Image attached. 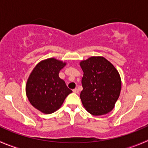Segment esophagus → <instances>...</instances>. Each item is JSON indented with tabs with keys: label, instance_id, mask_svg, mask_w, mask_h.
<instances>
[{
	"label": "esophagus",
	"instance_id": "obj_1",
	"mask_svg": "<svg viewBox=\"0 0 148 148\" xmlns=\"http://www.w3.org/2000/svg\"><path fill=\"white\" fill-rule=\"evenodd\" d=\"M73 92H74V93H79V89H77V88H75V89H73Z\"/></svg>",
	"mask_w": 148,
	"mask_h": 148
}]
</instances>
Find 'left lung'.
<instances>
[{"label": "left lung", "instance_id": "left-lung-1", "mask_svg": "<svg viewBox=\"0 0 148 148\" xmlns=\"http://www.w3.org/2000/svg\"><path fill=\"white\" fill-rule=\"evenodd\" d=\"M84 72L82 102L86 111L95 116L110 112L120 97L122 82L114 65L103 56H91L80 62Z\"/></svg>", "mask_w": 148, "mask_h": 148}]
</instances>
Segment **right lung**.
I'll return each mask as SVG.
<instances>
[{
	"label": "right lung",
	"mask_w": 148,
	"mask_h": 148,
	"mask_svg": "<svg viewBox=\"0 0 148 148\" xmlns=\"http://www.w3.org/2000/svg\"><path fill=\"white\" fill-rule=\"evenodd\" d=\"M66 65V62L49 58L37 64L28 77L26 84L28 101L44 114H51L59 110L72 92L59 76Z\"/></svg>",
	"instance_id": "add662e5"
}]
</instances>
